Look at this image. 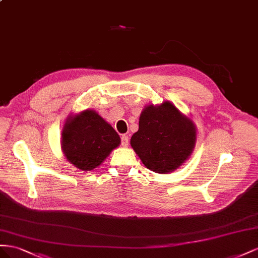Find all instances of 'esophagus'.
Here are the masks:
<instances>
[{"mask_svg": "<svg viewBox=\"0 0 258 258\" xmlns=\"http://www.w3.org/2000/svg\"><path fill=\"white\" fill-rule=\"evenodd\" d=\"M121 144H122L123 147H127V145H128V137L123 135V136L121 137Z\"/></svg>", "mask_w": 258, "mask_h": 258, "instance_id": "esophagus-1", "label": "esophagus"}]
</instances>
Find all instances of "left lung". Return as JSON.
Listing matches in <instances>:
<instances>
[{
    "label": "left lung",
    "mask_w": 258,
    "mask_h": 258,
    "mask_svg": "<svg viewBox=\"0 0 258 258\" xmlns=\"http://www.w3.org/2000/svg\"><path fill=\"white\" fill-rule=\"evenodd\" d=\"M197 142V127L171 101L146 106L131 146L148 170L168 174L190 158Z\"/></svg>",
    "instance_id": "left-lung-1"
}]
</instances>
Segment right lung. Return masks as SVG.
<instances>
[{
  "label": "right lung",
  "instance_id": "1",
  "mask_svg": "<svg viewBox=\"0 0 258 258\" xmlns=\"http://www.w3.org/2000/svg\"><path fill=\"white\" fill-rule=\"evenodd\" d=\"M120 144L119 134L93 109L69 114L61 131L64 158L84 172L99 166Z\"/></svg>",
  "mask_w": 258,
  "mask_h": 258
}]
</instances>
